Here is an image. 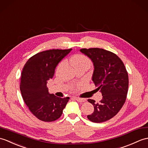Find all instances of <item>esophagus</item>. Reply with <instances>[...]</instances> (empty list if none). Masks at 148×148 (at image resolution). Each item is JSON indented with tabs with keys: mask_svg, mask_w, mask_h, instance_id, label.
<instances>
[{
	"mask_svg": "<svg viewBox=\"0 0 148 148\" xmlns=\"http://www.w3.org/2000/svg\"><path fill=\"white\" fill-rule=\"evenodd\" d=\"M74 98H75V100L79 101V102H85V101H86V99L85 98H78V97H75Z\"/></svg>",
	"mask_w": 148,
	"mask_h": 148,
	"instance_id": "obj_1",
	"label": "esophagus"
}]
</instances>
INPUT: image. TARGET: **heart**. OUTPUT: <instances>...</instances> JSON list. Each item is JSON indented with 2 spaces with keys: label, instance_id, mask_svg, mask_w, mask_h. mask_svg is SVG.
I'll return each instance as SVG.
<instances>
[{
  "label": "heart",
  "instance_id": "obj_1",
  "mask_svg": "<svg viewBox=\"0 0 148 148\" xmlns=\"http://www.w3.org/2000/svg\"><path fill=\"white\" fill-rule=\"evenodd\" d=\"M71 63L73 65V66L76 69L80 66H87L90 67L91 64V62L90 58L87 56H84L83 54H76L74 55V56L72 57L71 58ZM64 65V62L62 61L58 65L56 69V71L58 73L63 67Z\"/></svg>",
  "mask_w": 148,
  "mask_h": 148
}]
</instances>
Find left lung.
Here are the masks:
<instances>
[{
    "mask_svg": "<svg viewBox=\"0 0 148 148\" xmlns=\"http://www.w3.org/2000/svg\"><path fill=\"white\" fill-rule=\"evenodd\" d=\"M80 51L93 62L92 80L103 96L99 103L88 99L93 105L94 112L87 117L95 123L107 121L117 114L125 103L129 86L128 73L122 60L112 51L99 48L82 49Z\"/></svg>",
    "mask_w": 148,
    "mask_h": 148,
    "instance_id": "left-lung-1",
    "label": "left lung"
}]
</instances>
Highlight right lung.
<instances>
[{
    "label": "right lung",
    "instance_id": "add662e5",
    "mask_svg": "<svg viewBox=\"0 0 148 148\" xmlns=\"http://www.w3.org/2000/svg\"><path fill=\"white\" fill-rule=\"evenodd\" d=\"M72 49L49 50L29 58L23 69L20 90L24 101L37 119L53 122L60 117L69 97L50 94L47 81L53 77L56 67Z\"/></svg>",
    "mask_w": 148,
    "mask_h": 148
}]
</instances>
